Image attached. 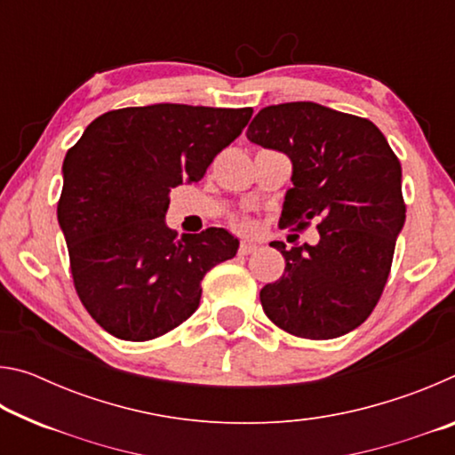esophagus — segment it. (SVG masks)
Masks as SVG:
<instances>
[{"instance_id": "obj_1", "label": "esophagus", "mask_w": 455, "mask_h": 455, "mask_svg": "<svg viewBox=\"0 0 455 455\" xmlns=\"http://www.w3.org/2000/svg\"><path fill=\"white\" fill-rule=\"evenodd\" d=\"M259 249V246L255 243H249V241H243L241 246H238V252L241 255H251V252H255Z\"/></svg>"}]
</instances>
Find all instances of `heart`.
I'll use <instances>...</instances> for the list:
<instances>
[{
	"instance_id": "1",
	"label": "heart",
	"mask_w": 455,
	"mask_h": 455,
	"mask_svg": "<svg viewBox=\"0 0 455 455\" xmlns=\"http://www.w3.org/2000/svg\"><path fill=\"white\" fill-rule=\"evenodd\" d=\"M241 228H249V222L243 220V222H241Z\"/></svg>"
}]
</instances>
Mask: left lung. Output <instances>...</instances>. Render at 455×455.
I'll return each instance as SVG.
<instances>
[{"instance_id":"obj_1","label":"left lung","mask_w":455,"mask_h":455,"mask_svg":"<svg viewBox=\"0 0 455 455\" xmlns=\"http://www.w3.org/2000/svg\"><path fill=\"white\" fill-rule=\"evenodd\" d=\"M246 138L291 160L281 219L297 228L319 220L317 244L271 243L287 265L260 289L267 317L303 339L349 333L387 283L405 222L402 164L373 122L315 102L263 108Z\"/></svg>"}]
</instances>
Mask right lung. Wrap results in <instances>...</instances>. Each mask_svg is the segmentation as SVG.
<instances>
[{
    "label": "right lung",
    "mask_w": 455,
    "mask_h": 455,
    "mask_svg": "<svg viewBox=\"0 0 455 455\" xmlns=\"http://www.w3.org/2000/svg\"><path fill=\"white\" fill-rule=\"evenodd\" d=\"M251 116L252 108H120L68 150L58 222L80 301L110 335L148 341L179 327L198 309L204 275L236 255L228 230L179 238L164 217L171 188L203 179Z\"/></svg>",
    "instance_id": "right-lung-1"
}]
</instances>
